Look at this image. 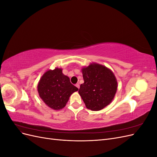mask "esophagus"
<instances>
[{
  "label": "esophagus",
  "mask_w": 157,
  "mask_h": 157,
  "mask_svg": "<svg viewBox=\"0 0 157 157\" xmlns=\"http://www.w3.org/2000/svg\"><path fill=\"white\" fill-rule=\"evenodd\" d=\"M75 86H76V87H77V88H80V85H79V84H76V85H75Z\"/></svg>",
  "instance_id": "1"
}]
</instances>
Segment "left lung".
Segmentation results:
<instances>
[{"mask_svg":"<svg viewBox=\"0 0 157 157\" xmlns=\"http://www.w3.org/2000/svg\"><path fill=\"white\" fill-rule=\"evenodd\" d=\"M84 83L78 94L86 108L99 111L110 104L117 90V80L112 71L105 66L93 63L82 69Z\"/></svg>","mask_w":157,"mask_h":157,"instance_id":"left-lung-1","label":"left lung"}]
</instances>
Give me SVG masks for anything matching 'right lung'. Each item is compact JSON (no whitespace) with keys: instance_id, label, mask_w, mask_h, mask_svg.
Wrapping results in <instances>:
<instances>
[{"instance_id":"1","label":"right lung","mask_w":157,"mask_h":157,"mask_svg":"<svg viewBox=\"0 0 157 157\" xmlns=\"http://www.w3.org/2000/svg\"><path fill=\"white\" fill-rule=\"evenodd\" d=\"M38 92L46 105L54 110H60L67 103L69 97L78 88L70 82L62 69L48 70L42 76L38 84Z\"/></svg>"}]
</instances>
